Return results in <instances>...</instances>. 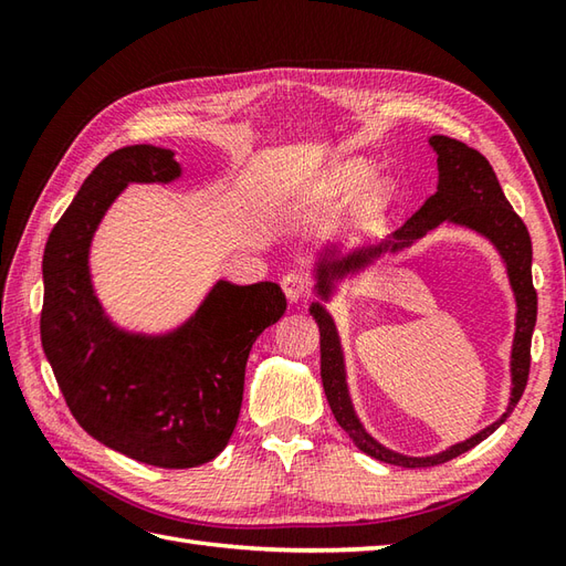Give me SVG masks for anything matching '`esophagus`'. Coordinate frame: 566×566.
<instances>
[{
  "label": "esophagus",
  "instance_id": "obj_1",
  "mask_svg": "<svg viewBox=\"0 0 566 566\" xmlns=\"http://www.w3.org/2000/svg\"><path fill=\"white\" fill-rule=\"evenodd\" d=\"M282 290H284V294H286V298H290L292 304H296V302H302V298H306V296H308V292H311V282L306 280L304 274L292 272V274L282 276Z\"/></svg>",
  "mask_w": 566,
  "mask_h": 566
}]
</instances>
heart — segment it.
Returning <instances> with one entry per match:
<instances>
[{"mask_svg":"<svg viewBox=\"0 0 566 566\" xmlns=\"http://www.w3.org/2000/svg\"><path fill=\"white\" fill-rule=\"evenodd\" d=\"M379 172V165L369 158H347L338 163L333 170L321 179L318 195L323 199H353L375 182ZM396 185L394 182H379L375 189H369V195L363 201V213L367 219L371 216H379L381 211L389 209V203L396 199Z\"/></svg>","mask_w":566,"mask_h":566,"instance_id":"heart-1","label":"heart"}]
</instances>
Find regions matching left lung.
<instances>
[{"instance_id": "left-lung-1", "label": "left lung", "mask_w": 566, "mask_h": 566, "mask_svg": "<svg viewBox=\"0 0 566 566\" xmlns=\"http://www.w3.org/2000/svg\"><path fill=\"white\" fill-rule=\"evenodd\" d=\"M432 150L438 153V191L430 199H426L411 219H408L399 231H394L389 238L379 240L375 245L355 248L347 255H340L338 245H328L323 250L321 262L316 264V292L328 302L333 286L345 276L363 272L371 262L381 258L384 252H399L408 245H413L418 238H423L432 228L440 223H457L464 228H472L479 235L489 238L499 255L506 262L509 280L515 294V338H513V353H511V401L506 413H503L496 423L479 430L464 442H457L444 452L430 454V457H408L401 452H394L384 448L381 442L369 436L365 426L359 423L355 413V406L347 391L345 379V357L338 338V328L335 321L318 302L311 304V316L316 318L321 331V379L323 391L331 403V411L338 420V426L350 436V440L359 450L375 457L379 462L396 464V467H436L442 462H450L462 452L472 450L474 444L486 440L503 420L511 416L515 403L521 401L527 384V371H531V340L533 328L537 318V294L533 286V243L531 233H527L521 216L513 211L506 195L496 179L494 167L489 165L482 153L464 146L462 140H454L448 136H432L430 138Z\"/></svg>"}]
</instances>
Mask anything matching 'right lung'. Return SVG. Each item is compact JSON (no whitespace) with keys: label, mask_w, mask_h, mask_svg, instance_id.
Here are the masks:
<instances>
[{"label":"right lung","mask_w":566,"mask_h":566,"mask_svg":"<svg viewBox=\"0 0 566 566\" xmlns=\"http://www.w3.org/2000/svg\"><path fill=\"white\" fill-rule=\"evenodd\" d=\"M179 175L167 148L114 150L84 179L43 252L41 343L67 408L94 440L163 469L199 467L226 448L250 347L286 311L280 284L219 280L170 333H128L104 314L90 274L94 231L128 185Z\"/></svg>","instance_id":"1"}]
</instances>
